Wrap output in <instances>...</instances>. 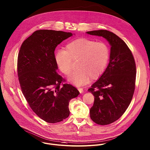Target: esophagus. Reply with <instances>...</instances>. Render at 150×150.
Here are the masks:
<instances>
[{
  "mask_svg": "<svg viewBox=\"0 0 150 150\" xmlns=\"http://www.w3.org/2000/svg\"><path fill=\"white\" fill-rule=\"evenodd\" d=\"M78 89L79 92L81 93H82L83 92V89L82 88H78Z\"/></svg>",
  "mask_w": 150,
  "mask_h": 150,
  "instance_id": "1",
  "label": "esophagus"
}]
</instances>
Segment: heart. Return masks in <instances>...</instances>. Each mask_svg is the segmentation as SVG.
I'll return each mask as SVG.
<instances>
[{
	"mask_svg": "<svg viewBox=\"0 0 150 150\" xmlns=\"http://www.w3.org/2000/svg\"><path fill=\"white\" fill-rule=\"evenodd\" d=\"M109 58V50L106 43L86 38L70 41L66 45V50H58L55 55L59 70L65 75L70 73L73 61H78V69L68 78L78 86L88 83L90 78L95 79L99 77L104 71Z\"/></svg>",
	"mask_w": 150,
	"mask_h": 150,
	"instance_id": "heart-1",
	"label": "heart"
}]
</instances>
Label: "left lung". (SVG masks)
<instances>
[{"label": "left lung", "instance_id": "1", "mask_svg": "<svg viewBox=\"0 0 150 150\" xmlns=\"http://www.w3.org/2000/svg\"><path fill=\"white\" fill-rule=\"evenodd\" d=\"M86 33L105 38L111 47L106 70L88 91L95 96L90 109L91 119L98 125H107L118 120L132 101L135 89L136 63L127 44L113 33L100 30Z\"/></svg>", "mask_w": 150, "mask_h": 150}]
</instances>
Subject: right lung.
Instances as JSON below:
<instances>
[{
	"instance_id": "1",
	"label": "right lung",
	"mask_w": 150,
	"mask_h": 150,
	"mask_svg": "<svg viewBox=\"0 0 150 150\" xmlns=\"http://www.w3.org/2000/svg\"><path fill=\"white\" fill-rule=\"evenodd\" d=\"M73 34L62 31L39 30L24 41L17 59V74L23 92L33 112L46 122L55 123L69 115L70 100L79 92L63 84L57 73L54 51L57 46Z\"/></svg>"
}]
</instances>
